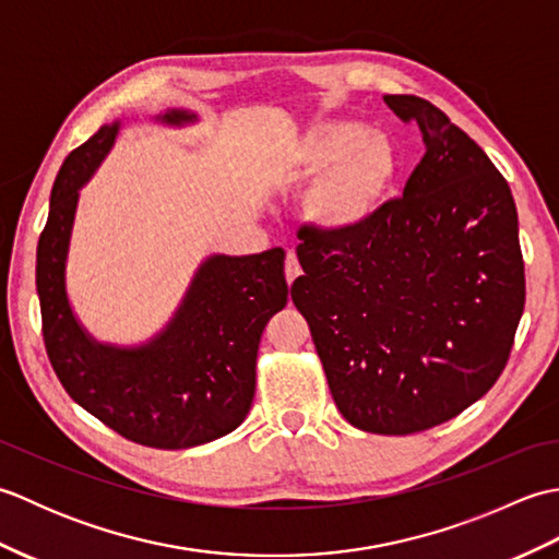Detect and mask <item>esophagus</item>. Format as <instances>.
<instances>
[{"mask_svg":"<svg viewBox=\"0 0 559 559\" xmlns=\"http://www.w3.org/2000/svg\"><path fill=\"white\" fill-rule=\"evenodd\" d=\"M300 273H302V269H300L298 257H295V252H288V257H286V281L293 283L295 278L300 276Z\"/></svg>","mask_w":559,"mask_h":559,"instance_id":"obj_1","label":"esophagus"}]
</instances>
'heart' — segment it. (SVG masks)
<instances>
[{"label":"heart","instance_id":"b5f03b06","mask_svg":"<svg viewBox=\"0 0 559 559\" xmlns=\"http://www.w3.org/2000/svg\"><path fill=\"white\" fill-rule=\"evenodd\" d=\"M283 173L295 182L314 177L302 194V216L312 228L350 235L384 206L399 158L384 134L353 120H322L293 141Z\"/></svg>","mask_w":559,"mask_h":559}]
</instances>
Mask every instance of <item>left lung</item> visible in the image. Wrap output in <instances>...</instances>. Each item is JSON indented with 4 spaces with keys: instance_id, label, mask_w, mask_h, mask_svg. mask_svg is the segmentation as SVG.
I'll return each mask as SVG.
<instances>
[{
    "instance_id": "left-lung-1",
    "label": "left lung",
    "mask_w": 559,
    "mask_h": 559,
    "mask_svg": "<svg viewBox=\"0 0 559 559\" xmlns=\"http://www.w3.org/2000/svg\"><path fill=\"white\" fill-rule=\"evenodd\" d=\"M425 156L403 197L350 235L298 233L290 298L353 427L411 435L456 418L502 374L526 281L512 189L432 103L384 96Z\"/></svg>"
}]
</instances>
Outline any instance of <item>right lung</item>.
Returning <instances> with one entry per match:
<instances>
[{"instance_id":"add662e5","label":"right lung","mask_w":559,"mask_h":559,"mask_svg":"<svg viewBox=\"0 0 559 559\" xmlns=\"http://www.w3.org/2000/svg\"><path fill=\"white\" fill-rule=\"evenodd\" d=\"M153 120L185 127L199 117L165 110ZM120 127V120L103 124L71 151L52 185L35 261L45 348L67 394L115 432L156 449L199 447L240 427L252 406L261 331L290 295L286 252L206 257L170 322L146 343L117 346L91 336L71 310L67 259L81 187Z\"/></svg>"}]
</instances>
